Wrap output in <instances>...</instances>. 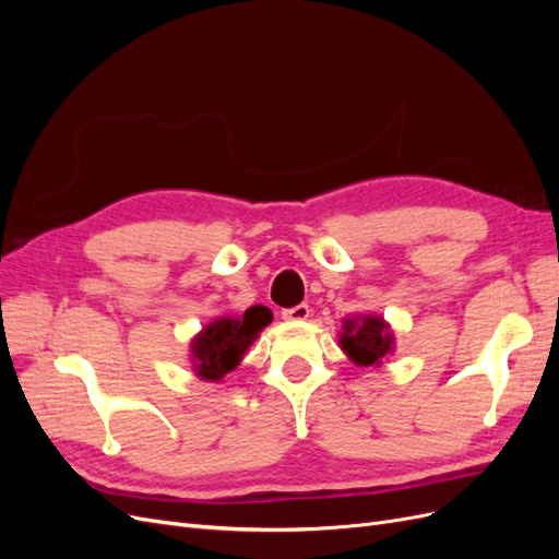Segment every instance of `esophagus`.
Returning <instances> with one entry per match:
<instances>
[{
    "label": "esophagus",
    "mask_w": 559,
    "mask_h": 559,
    "mask_svg": "<svg viewBox=\"0 0 559 559\" xmlns=\"http://www.w3.org/2000/svg\"><path fill=\"white\" fill-rule=\"evenodd\" d=\"M310 317V308L302 302V306H296V308H289V310H282V319L286 321H306Z\"/></svg>",
    "instance_id": "esophagus-1"
}]
</instances>
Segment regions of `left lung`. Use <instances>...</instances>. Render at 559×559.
<instances>
[{
    "instance_id": "obj_1",
    "label": "left lung",
    "mask_w": 559,
    "mask_h": 559,
    "mask_svg": "<svg viewBox=\"0 0 559 559\" xmlns=\"http://www.w3.org/2000/svg\"><path fill=\"white\" fill-rule=\"evenodd\" d=\"M396 341L389 321L380 314H354L343 319L341 349L357 366H382Z\"/></svg>"
}]
</instances>
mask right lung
Instances as JSON below:
<instances>
[{
	"mask_svg": "<svg viewBox=\"0 0 559 559\" xmlns=\"http://www.w3.org/2000/svg\"><path fill=\"white\" fill-rule=\"evenodd\" d=\"M273 321L265 306H251L240 317H216L191 337L189 361L193 373L205 382H222L240 366L247 349Z\"/></svg>",
	"mask_w": 559,
	"mask_h": 559,
	"instance_id": "right-lung-1",
	"label": "right lung"
}]
</instances>
